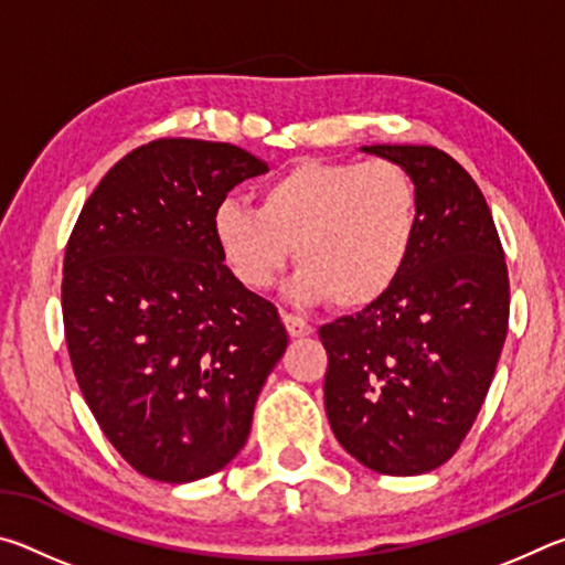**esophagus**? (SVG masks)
<instances>
[{
    "mask_svg": "<svg viewBox=\"0 0 565 565\" xmlns=\"http://www.w3.org/2000/svg\"><path fill=\"white\" fill-rule=\"evenodd\" d=\"M281 319H284V327H286V331H289L294 339L311 337V333H313V327H311V323H309V321H303L301 317H294V313H286V311H281Z\"/></svg>",
    "mask_w": 565,
    "mask_h": 565,
    "instance_id": "34e87169",
    "label": "esophagus"
}]
</instances>
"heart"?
Returning <instances> with one entry per match:
<instances>
[{"instance_id":"obj_1","label":"heart","mask_w":565,"mask_h":565,"mask_svg":"<svg viewBox=\"0 0 565 565\" xmlns=\"http://www.w3.org/2000/svg\"><path fill=\"white\" fill-rule=\"evenodd\" d=\"M418 222V186L396 161L301 159L266 181L259 206L218 204L212 234L246 289H269L296 248V299L356 311L394 289Z\"/></svg>"}]
</instances>
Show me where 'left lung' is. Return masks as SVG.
<instances>
[{"label":"left lung","mask_w":565,"mask_h":565,"mask_svg":"<svg viewBox=\"0 0 565 565\" xmlns=\"http://www.w3.org/2000/svg\"><path fill=\"white\" fill-rule=\"evenodd\" d=\"M361 151L408 171L420 222L394 289L319 329L323 404L359 463L418 476L458 451L489 394L509 331V269L491 209L456 159L411 145Z\"/></svg>","instance_id":"1"}]
</instances>
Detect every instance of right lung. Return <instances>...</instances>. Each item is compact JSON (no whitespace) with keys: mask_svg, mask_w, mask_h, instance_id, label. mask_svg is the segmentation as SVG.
I'll use <instances>...</instances> for the list:
<instances>
[{"mask_svg":"<svg viewBox=\"0 0 565 565\" xmlns=\"http://www.w3.org/2000/svg\"><path fill=\"white\" fill-rule=\"evenodd\" d=\"M269 171L246 149L157 139L117 161L64 254V337L104 436L141 476L206 478L242 451L286 329L214 244L228 191Z\"/></svg>","mask_w":565,"mask_h":565,"instance_id":"1","label":"right lung"}]
</instances>
